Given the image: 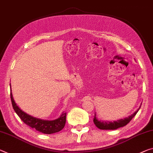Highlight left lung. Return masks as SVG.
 Here are the masks:
<instances>
[{"mask_svg": "<svg viewBox=\"0 0 153 153\" xmlns=\"http://www.w3.org/2000/svg\"><path fill=\"white\" fill-rule=\"evenodd\" d=\"M140 109V107L137 111H136L134 114H133L131 116H129L128 117H126L124 119L118 120L117 121L114 122H105V121H99L96 118V114L94 115V123L95 125L97 126L98 128L102 129V130H114V129H117L118 128L123 127L126 125L131 120L133 119V117L135 116L136 114L139 111Z\"/></svg>", "mask_w": 153, "mask_h": 153, "instance_id": "1", "label": "left lung"}]
</instances>
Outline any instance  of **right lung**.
Segmentation results:
<instances>
[{
    "mask_svg": "<svg viewBox=\"0 0 153 153\" xmlns=\"http://www.w3.org/2000/svg\"><path fill=\"white\" fill-rule=\"evenodd\" d=\"M10 96L14 111L23 121V123L29 126L30 127L35 128L36 131L42 133L52 134L59 132L65 126V121H66V113H62L59 118L54 120H44L36 118L29 116L20 109L13 100L11 90Z\"/></svg>",
    "mask_w": 153,
    "mask_h": 153,
    "instance_id": "1",
    "label": "right lung"
}]
</instances>
